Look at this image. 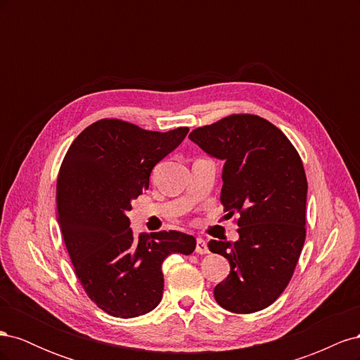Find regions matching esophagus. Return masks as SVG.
Masks as SVG:
<instances>
[{
    "mask_svg": "<svg viewBox=\"0 0 360 360\" xmlns=\"http://www.w3.org/2000/svg\"><path fill=\"white\" fill-rule=\"evenodd\" d=\"M195 252L204 255V254H209V246H207L205 240L202 238H197V246H195Z\"/></svg>",
    "mask_w": 360,
    "mask_h": 360,
    "instance_id": "esophagus-1",
    "label": "esophagus"
}]
</instances>
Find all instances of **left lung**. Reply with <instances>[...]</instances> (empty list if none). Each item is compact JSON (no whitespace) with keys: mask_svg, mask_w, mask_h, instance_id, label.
Segmentation results:
<instances>
[{"mask_svg":"<svg viewBox=\"0 0 360 360\" xmlns=\"http://www.w3.org/2000/svg\"><path fill=\"white\" fill-rule=\"evenodd\" d=\"M207 155L224 160L221 201L238 216V240H210L230 261L214 287L226 311L267 308L285 290L304 243L308 181L300 156L281 130L258 115L238 114L189 135Z\"/></svg>","mask_w":360,"mask_h":360,"instance_id":"obj_1","label":"left lung"}]
</instances>
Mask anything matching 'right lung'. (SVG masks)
I'll return each instance as SVG.
<instances>
[{"instance_id":"right-lung-1","label":"right lung","mask_w":360,"mask_h":360,"mask_svg":"<svg viewBox=\"0 0 360 360\" xmlns=\"http://www.w3.org/2000/svg\"><path fill=\"white\" fill-rule=\"evenodd\" d=\"M188 127L151 132L122 120H99L78 135L57 179V221L75 274L105 312L134 319L155 309L163 292L162 263L189 255L197 242L180 231L134 234L127 212L148 189L158 162Z\"/></svg>"}]
</instances>
